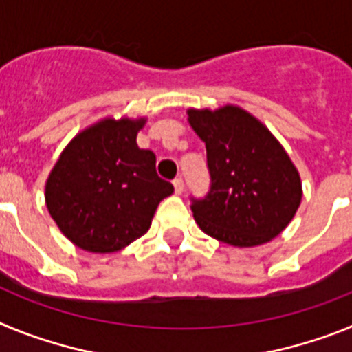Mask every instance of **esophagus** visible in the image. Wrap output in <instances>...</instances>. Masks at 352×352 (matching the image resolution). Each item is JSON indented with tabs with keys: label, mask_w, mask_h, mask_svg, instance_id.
I'll return each instance as SVG.
<instances>
[{
	"label": "esophagus",
	"mask_w": 352,
	"mask_h": 352,
	"mask_svg": "<svg viewBox=\"0 0 352 352\" xmlns=\"http://www.w3.org/2000/svg\"><path fill=\"white\" fill-rule=\"evenodd\" d=\"M173 185H174V192H176V194H178V195H182L183 190H185V183H183V179L182 178H176L173 182Z\"/></svg>",
	"instance_id": "obj_1"
}]
</instances>
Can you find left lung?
I'll return each instance as SVG.
<instances>
[{"instance_id": "obj_1", "label": "left lung", "mask_w": 352, "mask_h": 352, "mask_svg": "<svg viewBox=\"0 0 352 352\" xmlns=\"http://www.w3.org/2000/svg\"><path fill=\"white\" fill-rule=\"evenodd\" d=\"M206 144L211 190L192 213L211 238L232 247H257L289 226L301 204V178L284 146L245 109L227 104L186 111Z\"/></svg>"}]
</instances>
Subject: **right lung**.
<instances>
[{
  "mask_svg": "<svg viewBox=\"0 0 352 352\" xmlns=\"http://www.w3.org/2000/svg\"><path fill=\"white\" fill-rule=\"evenodd\" d=\"M148 118H102L80 130L45 182V204L76 247L111 254L146 234L174 186L158 178L153 151L138 146Z\"/></svg>",
  "mask_w": 352,
  "mask_h": 352,
  "instance_id": "1",
  "label": "right lung"
}]
</instances>
